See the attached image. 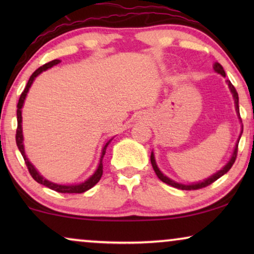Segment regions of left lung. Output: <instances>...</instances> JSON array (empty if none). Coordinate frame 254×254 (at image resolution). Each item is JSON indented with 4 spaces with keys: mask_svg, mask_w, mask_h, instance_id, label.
Listing matches in <instances>:
<instances>
[{
    "mask_svg": "<svg viewBox=\"0 0 254 254\" xmlns=\"http://www.w3.org/2000/svg\"><path fill=\"white\" fill-rule=\"evenodd\" d=\"M214 70L217 72V74H220L223 76V77H225V71L222 65L218 64V62H215L214 65H213ZM228 83V86L229 89H230V92L232 93V97H234V100H235V107H236V113H237L238 116V119L241 120V116H239V105H238V93L237 91H236L235 86L231 84L230 81H227ZM242 123V120H241ZM243 127V126H242ZM242 133H243V129L241 130V134H239V137L237 142H236V145L234 148V151H232V155L230 159H229V162L225 164L223 168H222L221 170H218V171L216 173H214V175H211L210 177H208L207 179L202 180V182H197V183H192V184H182V183H177L175 182V180L170 179L169 177H166L164 173H163L161 170H159V168L157 166V164H156V159H155V155H154V151L151 152V156H150V161H151V165L152 168H154L155 170V173L157 175V177L159 179L162 180L163 183L168 184V185L172 186V187H176V189L178 190H199V189H203V187H206L208 185H210V184H213L215 180H217L218 178H221L222 176L225 175L229 170L231 169V166L234 165V163L236 161V157H237V151H238V143H239V140H241V136H242Z\"/></svg>",
    "mask_w": 254,
    "mask_h": 254,
    "instance_id": "1",
    "label": "left lung"
}]
</instances>
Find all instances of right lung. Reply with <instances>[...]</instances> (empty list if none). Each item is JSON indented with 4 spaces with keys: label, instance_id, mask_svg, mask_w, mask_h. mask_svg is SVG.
I'll list each match as a JSON object with an SVG mask.
<instances>
[{
    "label": "right lung",
    "instance_id": "1",
    "mask_svg": "<svg viewBox=\"0 0 254 254\" xmlns=\"http://www.w3.org/2000/svg\"><path fill=\"white\" fill-rule=\"evenodd\" d=\"M60 60H53L51 62H48V64L41 65L40 68H38L36 71L33 72L32 75H31V77L29 79V82H27V84L25 86V89H24V91L22 92V95L19 97V100H18V104H17V131H16V143H17V147H18L20 154H22L24 161H25V164L27 166V169H29V172L30 175L32 176V178L36 180L37 183L41 184V185L48 187V189L53 190H57L59 193H83L85 192V190H88L91 189L96 185L97 183L99 182L100 178H102L103 176V158H104V155H105L106 152V148L107 145L111 143V141L113 140L114 137L110 138L109 141L106 142L105 144H104V147L102 149V155H100V161H99V164L97 166L96 171L92 173L91 176L89 177L88 179L85 180V182L83 183H79V184H70V185H64V184H57V183H53V182H50V180L44 178L43 176L40 175L39 171L34 168V165L32 164L29 161V158H27V156L25 154V149H24V136H23V127H22V109L24 106V102H25V98L27 96V92H29V90L31 88V85H32V83L34 79H36L37 76H39L41 72L43 71H46L47 69H50L53 67V65L60 64Z\"/></svg>",
    "mask_w": 254,
    "mask_h": 254
}]
</instances>
